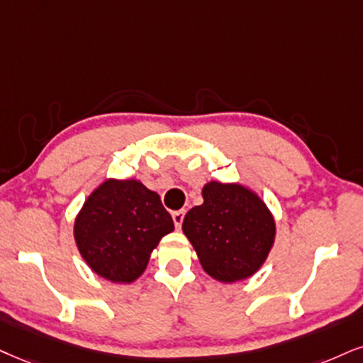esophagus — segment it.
Returning <instances> with one entry per match:
<instances>
[{"label": "esophagus", "instance_id": "34e87169", "mask_svg": "<svg viewBox=\"0 0 363 363\" xmlns=\"http://www.w3.org/2000/svg\"><path fill=\"white\" fill-rule=\"evenodd\" d=\"M172 217H173L174 227H177V229H180L182 223H183V218H185V210H177V212L172 213Z\"/></svg>", "mask_w": 363, "mask_h": 363}]
</instances>
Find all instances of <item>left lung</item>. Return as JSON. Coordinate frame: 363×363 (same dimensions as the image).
<instances>
[{"mask_svg": "<svg viewBox=\"0 0 363 363\" xmlns=\"http://www.w3.org/2000/svg\"><path fill=\"white\" fill-rule=\"evenodd\" d=\"M203 203L189 210L183 232L196 250L202 267L222 283L252 276L274 242V218L266 203L242 185L210 182Z\"/></svg>", "mask_w": 363, "mask_h": 363, "instance_id": "1", "label": "left lung"}]
</instances>
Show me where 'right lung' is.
<instances>
[{
    "mask_svg": "<svg viewBox=\"0 0 363 363\" xmlns=\"http://www.w3.org/2000/svg\"><path fill=\"white\" fill-rule=\"evenodd\" d=\"M174 229L160 195L138 180H109L92 191L75 218L77 247L97 274L133 283L161 237Z\"/></svg>",
    "mask_w": 363,
    "mask_h": 363,
    "instance_id": "right-lung-1",
    "label": "right lung"
}]
</instances>
